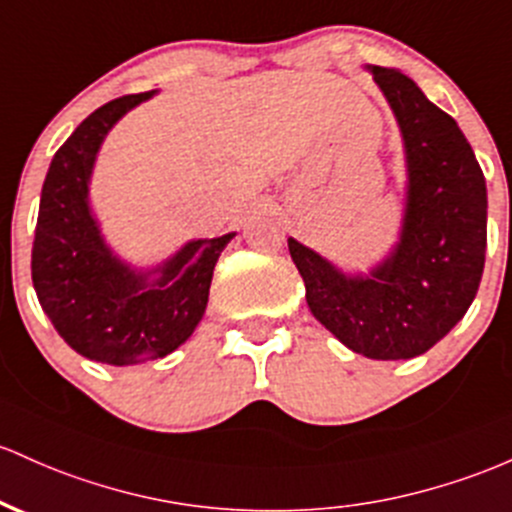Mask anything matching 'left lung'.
Masks as SVG:
<instances>
[{"label": "left lung", "mask_w": 512, "mask_h": 512, "mask_svg": "<svg viewBox=\"0 0 512 512\" xmlns=\"http://www.w3.org/2000/svg\"><path fill=\"white\" fill-rule=\"evenodd\" d=\"M406 140L401 243L372 277H345L289 238L306 301L342 345L369 359H411L437 345L479 291L486 262V179L457 121L411 77L372 67Z\"/></svg>", "instance_id": "1"}]
</instances>
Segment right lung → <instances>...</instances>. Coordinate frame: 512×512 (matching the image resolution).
I'll use <instances>...</instances> for the list:
<instances>
[{
    "label": "right lung",
    "instance_id": "1",
    "mask_svg": "<svg viewBox=\"0 0 512 512\" xmlns=\"http://www.w3.org/2000/svg\"><path fill=\"white\" fill-rule=\"evenodd\" d=\"M155 92L126 94L89 114L50 162L41 192L31 277L58 335L82 357L111 367L177 350L209 303L213 267L235 233L194 240L150 284L109 255L87 209L94 155L109 128Z\"/></svg>",
    "mask_w": 512,
    "mask_h": 512
}]
</instances>
